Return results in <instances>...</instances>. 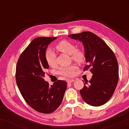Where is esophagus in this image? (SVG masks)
I'll list each match as a JSON object with an SVG mask.
<instances>
[{
  "label": "esophagus",
  "mask_w": 129,
  "mask_h": 129,
  "mask_svg": "<svg viewBox=\"0 0 129 129\" xmlns=\"http://www.w3.org/2000/svg\"><path fill=\"white\" fill-rule=\"evenodd\" d=\"M75 81V79H68L67 80V82L68 83H72V82Z\"/></svg>",
  "instance_id": "1"
}]
</instances>
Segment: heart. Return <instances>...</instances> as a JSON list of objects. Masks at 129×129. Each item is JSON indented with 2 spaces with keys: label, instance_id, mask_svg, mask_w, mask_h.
<instances>
[{
  "label": "heart",
  "instance_id": "heart-1",
  "mask_svg": "<svg viewBox=\"0 0 129 129\" xmlns=\"http://www.w3.org/2000/svg\"><path fill=\"white\" fill-rule=\"evenodd\" d=\"M56 48L60 52L71 55L72 59L78 62H82L85 59V53L82 50L76 48V46L70 41H60L56 45ZM45 59L50 67H54L56 65V55L53 50L48 49L45 51ZM77 66L72 64L68 67H61L58 71V74L66 77H72L75 75Z\"/></svg>",
  "mask_w": 129,
  "mask_h": 129
}]
</instances>
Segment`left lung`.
<instances>
[{
    "label": "left lung",
    "instance_id": "obj_1",
    "mask_svg": "<svg viewBox=\"0 0 129 129\" xmlns=\"http://www.w3.org/2000/svg\"><path fill=\"white\" fill-rule=\"evenodd\" d=\"M82 42L87 65L93 74L91 79L84 82L80 93L84 101L98 107L104 104L113 95L119 79V68L115 54L106 42L95 34L84 31L69 35Z\"/></svg>",
    "mask_w": 129,
    "mask_h": 129
}]
</instances>
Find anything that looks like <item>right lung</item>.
I'll use <instances>...</instances> for the list:
<instances>
[{
  "mask_svg": "<svg viewBox=\"0 0 129 129\" xmlns=\"http://www.w3.org/2000/svg\"><path fill=\"white\" fill-rule=\"evenodd\" d=\"M57 38L39 37L22 53L17 63L16 83L26 103L34 110L51 113L62 101L67 82L58 80L50 86L45 81V70L49 68L45 59L47 47Z\"/></svg>",
  "mask_w": 129,
  "mask_h": 129,
  "instance_id": "obj_1",
  "label": "right lung"
}]
</instances>
